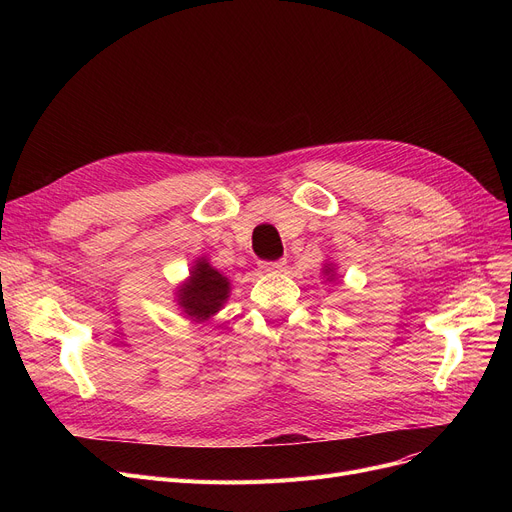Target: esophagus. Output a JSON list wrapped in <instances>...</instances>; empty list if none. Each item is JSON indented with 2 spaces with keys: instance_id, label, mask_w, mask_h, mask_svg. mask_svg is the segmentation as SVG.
<instances>
[{
  "instance_id": "obj_1",
  "label": "esophagus",
  "mask_w": 512,
  "mask_h": 512,
  "mask_svg": "<svg viewBox=\"0 0 512 512\" xmlns=\"http://www.w3.org/2000/svg\"><path fill=\"white\" fill-rule=\"evenodd\" d=\"M286 267V259H276V261H261L259 270L263 272H282Z\"/></svg>"
}]
</instances>
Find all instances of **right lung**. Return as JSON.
<instances>
[{
  "instance_id": "obj_1",
  "label": "right lung",
  "mask_w": 512,
  "mask_h": 512,
  "mask_svg": "<svg viewBox=\"0 0 512 512\" xmlns=\"http://www.w3.org/2000/svg\"><path fill=\"white\" fill-rule=\"evenodd\" d=\"M230 282L226 276H222L218 270L203 259L195 265L191 272V280H188L178 294V301L186 315L195 319H207L209 315L218 313L222 303L228 299Z\"/></svg>"
}]
</instances>
